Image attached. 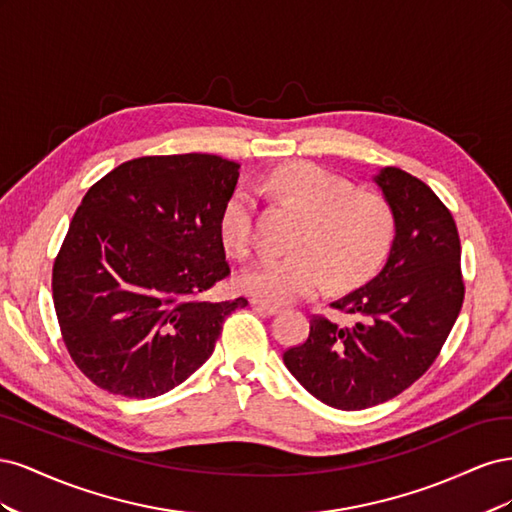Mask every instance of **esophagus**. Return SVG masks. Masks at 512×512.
<instances>
[{
    "mask_svg": "<svg viewBox=\"0 0 512 512\" xmlns=\"http://www.w3.org/2000/svg\"><path fill=\"white\" fill-rule=\"evenodd\" d=\"M250 303H252V307L260 309V312H265V314H269V316H275V314H280V312H282V309H280V307H277V305L265 303V301H260V299H252Z\"/></svg>",
    "mask_w": 512,
    "mask_h": 512,
    "instance_id": "obj_1",
    "label": "esophagus"
}]
</instances>
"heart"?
I'll return each mask as SVG.
<instances>
[{"label": "heart", "mask_w": 512, "mask_h": 512, "mask_svg": "<svg viewBox=\"0 0 512 512\" xmlns=\"http://www.w3.org/2000/svg\"><path fill=\"white\" fill-rule=\"evenodd\" d=\"M269 188L305 215L288 258H265L245 269L239 286L265 303H292L318 292L324 282L348 288L386 256L393 241L391 211L380 198L356 194L327 168L297 162L277 168ZM222 239L235 256H247L256 237V196L239 188L222 211Z\"/></svg>", "instance_id": "1"}]
</instances>
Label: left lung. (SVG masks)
Wrapping results in <instances>:
<instances>
[{
	"label": "left lung",
	"mask_w": 512,
	"mask_h": 512,
	"mask_svg": "<svg viewBox=\"0 0 512 512\" xmlns=\"http://www.w3.org/2000/svg\"><path fill=\"white\" fill-rule=\"evenodd\" d=\"M374 183L395 237L380 273L331 303L356 322L344 329L314 318L305 342L284 352L303 389L337 410H365L406 391L436 361L463 303L451 211L401 168H380Z\"/></svg>",
	"instance_id": "8db88e82"
}]
</instances>
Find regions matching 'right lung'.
Returning <instances> with one entry per match:
<instances>
[{
	"instance_id": "right-lung-1",
	"label": "right lung",
	"mask_w": 512,
	"mask_h": 512,
	"mask_svg": "<svg viewBox=\"0 0 512 512\" xmlns=\"http://www.w3.org/2000/svg\"><path fill=\"white\" fill-rule=\"evenodd\" d=\"M239 168L209 153L147 156L85 194L55 258L53 301L72 361L100 389L168 393L247 305L203 299L230 273L220 222Z\"/></svg>"
}]
</instances>
